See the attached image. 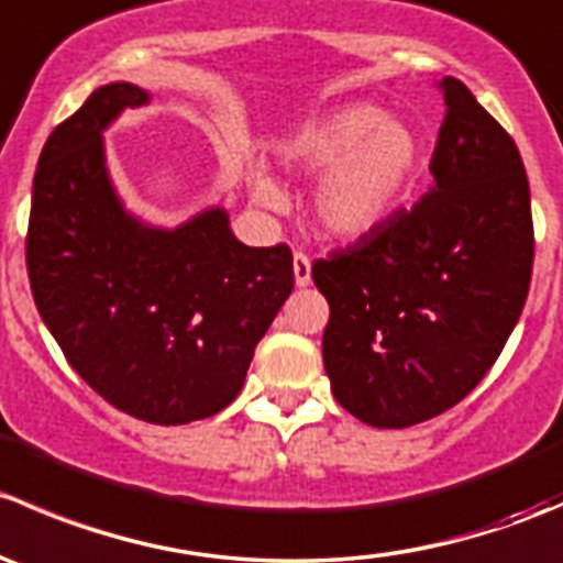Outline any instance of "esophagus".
Segmentation results:
<instances>
[{
  "instance_id": "34e87169",
  "label": "esophagus",
  "mask_w": 563,
  "mask_h": 563,
  "mask_svg": "<svg viewBox=\"0 0 563 563\" xmlns=\"http://www.w3.org/2000/svg\"><path fill=\"white\" fill-rule=\"evenodd\" d=\"M294 283H297L299 288L310 286V258L302 253V250L294 253Z\"/></svg>"
}]
</instances>
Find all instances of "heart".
I'll return each mask as SVG.
<instances>
[{"mask_svg": "<svg viewBox=\"0 0 563 563\" xmlns=\"http://www.w3.org/2000/svg\"><path fill=\"white\" fill-rule=\"evenodd\" d=\"M288 166L323 172L313 196L318 225L338 240H365L406 196L422 157L417 133L376 106H345L283 146ZM255 196L280 207L283 190L261 163L250 168Z\"/></svg>", "mask_w": 563, "mask_h": 563, "instance_id": "1", "label": "heart"}]
</instances>
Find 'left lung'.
Listing matches in <instances>:
<instances>
[{"instance_id":"left-lung-1","label":"left lung","mask_w":563,"mask_h":563,"mask_svg":"<svg viewBox=\"0 0 563 563\" xmlns=\"http://www.w3.org/2000/svg\"><path fill=\"white\" fill-rule=\"evenodd\" d=\"M433 185L365 240L313 264L329 302L323 367L345 411L411 428L463 400L512 334L533 264L520 152L446 76Z\"/></svg>"}]
</instances>
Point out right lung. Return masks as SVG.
I'll list each match as a JSON object with an SVG mask.
<instances>
[{"instance_id": "1", "label": "right lung", "mask_w": 563, "mask_h": 563, "mask_svg": "<svg viewBox=\"0 0 563 563\" xmlns=\"http://www.w3.org/2000/svg\"><path fill=\"white\" fill-rule=\"evenodd\" d=\"M150 103L113 81L59 124L32 185V297L73 371L113 408L152 424L223 411L294 288L286 245L247 247L209 207L176 229L130 214L106 163L103 130Z\"/></svg>"}]
</instances>
